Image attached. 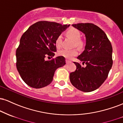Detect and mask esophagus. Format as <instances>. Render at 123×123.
I'll use <instances>...</instances> for the list:
<instances>
[{
    "label": "esophagus",
    "instance_id": "esophagus-1",
    "mask_svg": "<svg viewBox=\"0 0 123 123\" xmlns=\"http://www.w3.org/2000/svg\"><path fill=\"white\" fill-rule=\"evenodd\" d=\"M70 62H70V61H69V60H66V63H67V64H68V63H70Z\"/></svg>",
    "mask_w": 123,
    "mask_h": 123
}]
</instances>
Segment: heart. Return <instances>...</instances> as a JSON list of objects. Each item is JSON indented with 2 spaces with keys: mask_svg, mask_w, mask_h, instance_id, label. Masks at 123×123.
Instances as JSON below:
<instances>
[{
  "mask_svg": "<svg viewBox=\"0 0 123 123\" xmlns=\"http://www.w3.org/2000/svg\"><path fill=\"white\" fill-rule=\"evenodd\" d=\"M66 34L70 38H71L74 41V44L78 47H81L83 46V42L80 40V33L79 31L75 28H70L67 31ZM55 44L57 48H60L62 45V36L59 35L55 39ZM58 54L59 55L65 58L67 60H71L73 57H75L78 54V51L76 49L72 50H66L63 49L59 51L58 52Z\"/></svg>",
  "mask_w": 123,
  "mask_h": 123,
  "instance_id": "b5f03b06",
  "label": "heart"
}]
</instances>
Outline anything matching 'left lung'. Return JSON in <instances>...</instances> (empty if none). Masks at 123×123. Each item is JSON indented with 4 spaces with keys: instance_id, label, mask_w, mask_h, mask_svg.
I'll return each mask as SVG.
<instances>
[{
    "instance_id": "1",
    "label": "left lung",
    "mask_w": 123,
    "mask_h": 123,
    "mask_svg": "<svg viewBox=\"0 0 123 123\" xmlns=\"http://www.w3.org/2000/svg\"><path fill=\"white\" fill-rule=\"evenodd\" d=\"M72 26L85 35L84 50L77 59L86 66L74 62L76 70L70 73V81L80 91L91 92L98 88L108 77L113 65L112 46L106 33L97 25L80 23Z\"/></svg>"
}]
</instances>
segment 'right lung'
<instances>
[{
	"label": "right lung",
	"instance_id": "add662e5",
	"mask_svg": "<svg viewBox=\"0 0 123 123\" xmlns=\"http://www.w3.org/2000/svg\"><path fill=\"white\" fill-rule=\"evenodd\" d=\"M70 25L39 21L29 26L21 36L16 50L17 69L24 82L32 88H40L50 84L55 71L66 64L65 58L57 57L55 39Z\"/></svg>",
	"mask_w": 123,
	"mask_h": 123
}]
</instances>
